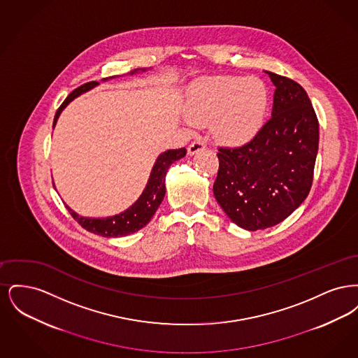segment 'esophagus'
I'll return each instance as SVG.
<instances>
[{"label": "esophagus", "instance_id": "esophagus-1", "mask_svg": "<svg viewBox=\"0 0 358 358\" xmlns=\"http://www.w3.org/2000/svg\"><path fill=\"white\" fill-rule=\"evenodd\" d=\"M205 148H206V145H205L204 141H194L187 146V154L193 155V154L200 153L204 150Z\"/></svg>", "mask_w": 358, "mask_h": 358}]
</instances>
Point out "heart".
Wrapping results in <instances>:
<instances>
[{
    "mask_svg": "<svg viewBox=\"0 0 358 358\" xmlns=\"http://www.w3.org/2000/svg\"><path fill=\"white\" fill-rule=\"evenodd\" d=\"M268 107V88L257 78L212 76L187 91L185 115L194 126L212 122L215 136L241 145L259 131Z\"/></svg>",
    "mask_w": 358,
    "mask_h": 358,
    "instance_id": "obj_1",
    "label": "heart"
}]
</instances>
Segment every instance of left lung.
Segmentation results:
<instances>
[{
	"instance_id": "obj_1",
	"label": "left lung",
	"mask_w": 358,
	"mask_h": 358,
	"mask_svg": "<svg viewBox=\"0 0 358 358\" xmlns=\"http://www.w3.org/2000/svg\"><path fill=\"white\" fill-rule=\"evenodd\" d=\"M275 85L271 118L240 148H219L213 194L247 231L273 227L305 201L318 153L320 124L303 87L268 72Z\"/></svg>"
}]
</instances>
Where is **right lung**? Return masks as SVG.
I'll use <instances>...</instances> for the list:
<instances>
[{
	"instance_id": "add662e5",
	"label": "right lung",
	"mask_w": 358,
	"mask_h": 358,
	"mask_svg": "<svg viewBox=\"0 0 358 358\" xmlns=\"http://www.w3.org/2000/svg\"><path fill=\"white\" fill-rule=\"evenodd\" d=\"M136 71H139V69H134L131 72V75L136 73ZM141 71L143 72L146 69H141ZM98 85H99L98 82H90V83H85V85L78 87L76 90H73L66 98V101L62 103L59 110L56 111V115L53 120V127L59 120V115L69 106V102H72L75 98H78L79 95L85 94L88 90H91ZM185 154H187L185 148L168 150V152L159 154L154 164L149 181L146 184V187L143 189L142 194L139 196V199L134 204L129 206L126 210L120 212V215L103 217V219L83 217V216H79L75 210H72L69 205H66V206H67L71 216L76 222H79L88 232H92L95 235H99L103 238H120V236H127L130 234H134L136 231L142 229L148 222L152 220L154 213L157 212L158 206L162 203L165 193H166V187H165L166 171L174 161L185 157Z\"/></svg>"
}]
</instances>
